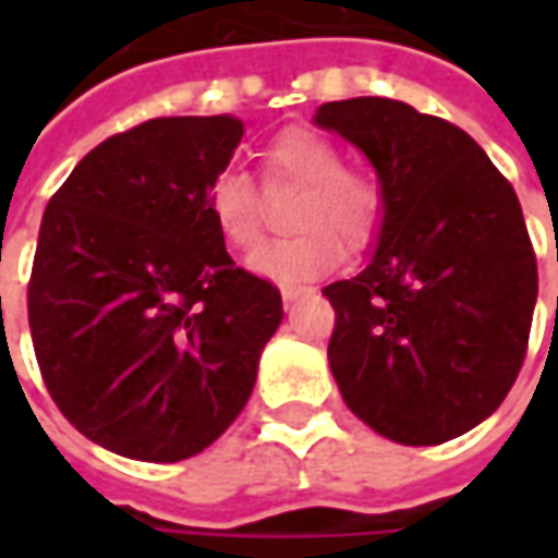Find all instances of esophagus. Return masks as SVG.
Returning a JSON list of instances; mask_svg holds the SVG:
<instances>
[{"label":"esophagus","mask_w":558,"mask_h":558,"mask_svg":"<svg viewBox=\"0 0 558 558\" xmlns=\"http://www.w3.org/2000/svg\"><path fill=\"white\" fill-rule=\"evenodd\" d=\"M311 287H302V283H280V295H283V302H295V299H302L307 295Z\"/></svg>","instance_id":"obj_1"}]
</instances>
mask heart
I'll use <instances>...</instances> for the list:
<instances>
[{
	"label": "heart",
	"instance_id": "b5f03b06",
	"mask_svg": "<svg viewBox=\"0 0 558 558\" xmlns=\"http://www.w3.org/2000/svg\"><path fill=\"white\" fill-rule=\"evenodd\" d=\"M268 187H302L292 206L295 235L278 239L251 256L263 278L304 280L328 275L343 263L347 247L371 242L386 215V187L374 172L343 167V151L307 128H290L259 151ZM206 211L220 239L251 251L263 239V196L239 170L218 172L206 194Z\"/></svg>",
	"mask_w": 558,
	"mask_h": 558
}]
</instances>
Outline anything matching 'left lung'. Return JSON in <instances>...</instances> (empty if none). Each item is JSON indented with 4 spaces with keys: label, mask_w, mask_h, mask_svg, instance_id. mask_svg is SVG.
Listing matches in <instances>:
<instances>
[{
    "label": "left lung",
    "mask_w": 558,
    "mask_h": 558,
    "mask_svg": "<svg viewBox=\"0 0 558 558\" xmlns=\"http://www.w3.org/2000/svg\"><path fill=\"white\" fill-rule=\"evenodd\" d=\"M316 125L386 187L374 259L323 290L343 403L395 442H448L496 412L526 359L538 263L520 199L466 131L410 104L331 101Z\"/></svg>",
    "instance_id": "8db88e82"
}]
</instances>
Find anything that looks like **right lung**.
<instances>
[{"mask_svg":"<svg viewBox=\"0 0 558 558\" xmlns=\"http://www.w3.org/2000/svg\"><path fill=\"white\" fill-rule=\"evenodd\" d=\"M242 134L232 116L148 119L47 203L26 295L35 359L59 412L116 454L208 448L283 319L278 287L232 263L206 211Z\"/></svg>","mask_w":558,"mask_h":558,"instance_id":"right-lung-1","label":"right lung"}]
</instances>
